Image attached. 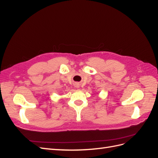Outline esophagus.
<instances>
[{"label":"esophagus","mask_w":158,"mask_h":158,"mask_svg":"<svg viewBox=\"0 0 158 158\" xmlns=\"http://www.w3.org/2000/svg\"><path fill=\"white\" fill-rule=\"evenodd\" d=\"M75 86H76V88H80V85H79V84H76Z\"/></svg>","instance_id":"1"}]
</instances>
